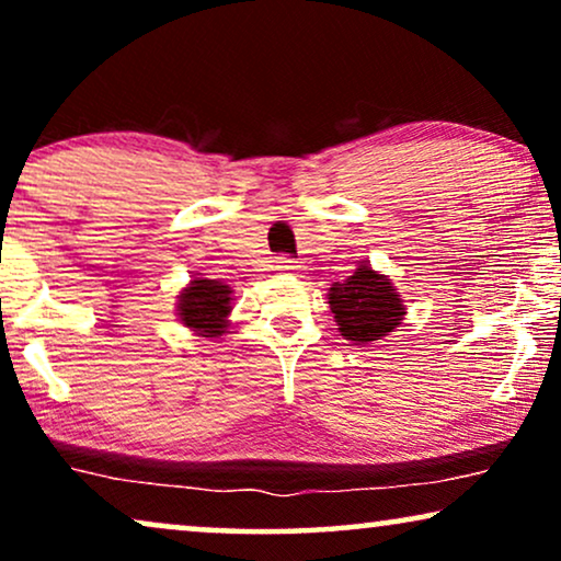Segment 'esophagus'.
I'll list each match as a JSON object with an SVG mask.
<instances>
[{
	"label": "esophagus",
	"mask_w": 561,
	"mask_h": 561,
	"mask_svg": "<svg viewBox=\"0 0 561 561\" xmlns=\"http://www.w3.org/2000/svg\"><path fill=\"white\" fill-rule=\"evenodd\" d=\"M274 268L276 272H295V268H300V266H297V261L289 259L287 253H282V256H276Z\"/></svg>",
	"instance_id": "1"
}]
</instances>
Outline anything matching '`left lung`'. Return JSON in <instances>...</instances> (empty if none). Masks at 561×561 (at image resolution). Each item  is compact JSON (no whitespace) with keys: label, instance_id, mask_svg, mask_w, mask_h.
<instances>
[{"label":"left lung","instance_id":"8db88e82","mask_svg":"<svg viewBox=\"0 0 561 561\" xmlns=\"http://www.w3.org/2000/svg\"><path fill=\"white\" fill-rule=\"evenodd\" d=\"M329 305L342 336L357 344L388 336V331H393L403 318L401 295H396L391 282L375 274L367 264L344 282H333Z\"/></svg>","mask_w":561,"mask_h":561}]
</instances>
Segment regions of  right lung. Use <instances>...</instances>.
<instances>
[{"label":"right lung","mask_w":561,"mask_h":561,"mask_svg":"<svg viewBox=\"0 0 561 561\" xmlns=\"http://www.w3.org/2000/svg\"><path fill=\"white\" fill-rule=\"evenodd\" d=\"M230 293L232 289L217 279H194L181 293V321L188 329L202 331V336H219L228 323L225 318L230 313Z\"/></svg>","instance_id":"obj_1"}]
</instances>
